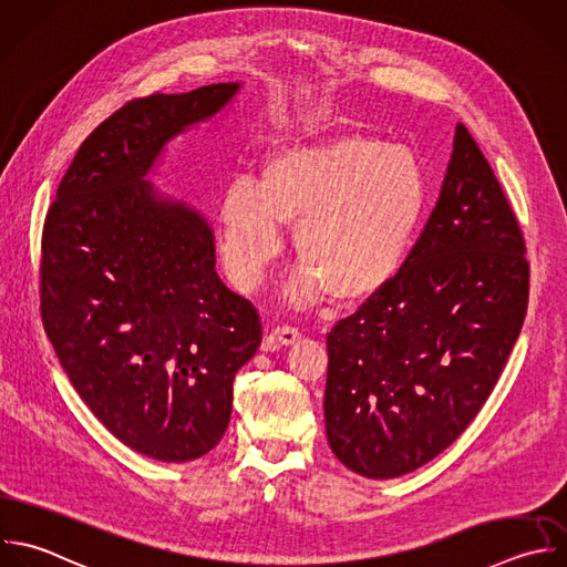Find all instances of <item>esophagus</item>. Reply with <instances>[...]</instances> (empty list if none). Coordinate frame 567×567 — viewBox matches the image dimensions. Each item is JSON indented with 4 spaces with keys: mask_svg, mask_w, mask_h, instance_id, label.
<instances>
[{
    "mask_svg": "<svg viewBox=\"0 0 567 567\" xmlns=\"http://www.w3.org/2000/svg\"><path fill=\"white\" fill-rule=\"evenodd\" d=\"M272 339L281 346H292L301 339V332L297 328H290V326H279L272 330Z\"/></svg>",
    "mask_w": 567,
    "mask_h": 567,
    "instance_id": "34e87169",
    "label": "esophagus"
}]
</instances>
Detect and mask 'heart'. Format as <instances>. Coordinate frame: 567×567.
I'll use <instances>...</instances> for the list:
<instances>
[{"instance_id":"1","label":"heart","mask_w":567,"mask_h":567,"mask_svg":"<svg viewBox=\"0 0 567 567\" xmlns=\"http://www.w3.org/2000/svg\"><path fill=\"white\" fill-rule=\"evenodd\" d=\"M430 206L419 155L368 133L275 148L252 179L226 188L219 206L224 264L252 288L292 229L301 261L286 284L292 306L334 295L341 306L383 292L401 272Z\"/></svg>"}]
</instances>
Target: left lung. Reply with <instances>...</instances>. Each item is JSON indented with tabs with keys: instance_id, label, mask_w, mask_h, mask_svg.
<instances>
[{
	"instance_id": "1",
	"label": "left lung",
	"mask_w": 567,
	"mask_h": 567,
	"mask_svg": "<svg viewBox=\"0 0 567 567\" xmlns=\"http://www.w3.org/2000/svg\"><path fill=\"white\" fill-rule=\"evenodd\" d=\"M518 221L463 124L439 202L396 279L328 332L326 434L368 478L441 454L487 401L520 332Z\"/></svg>"
}]
</instances>
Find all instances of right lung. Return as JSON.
<instances>
[{"instance_id":"add662e5","label":"right lung","mask_w":567,"mask_h":567,"mask_svg":"<svg viewBox=\"0 0 567 567\" xmlns=\"http://www.w3.org/2000/svg\"><path fill=\"white\" fill-rule=\"evenodd\" d=\"M239 89L128 102L80 146L44 224L40 299L55 354L106 430L157 461L221 441L235 374L261 343L259 312L215 270L204 215L146 179L171 140Z\"/></svg>"}]
</instances>
